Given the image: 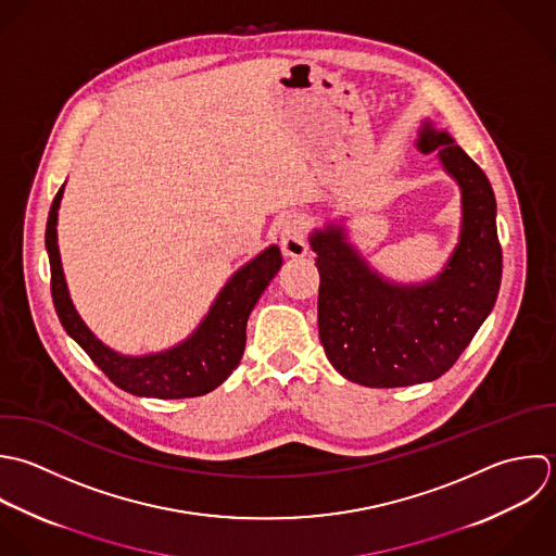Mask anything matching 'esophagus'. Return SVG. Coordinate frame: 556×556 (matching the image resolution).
Instances as JSON below:
<instances>
[{
    "instance_id": "esophagus-1",
    "label": "esophagus",
    "mask_w": 556,
    "mask_h": 556,
    "mask_svg": "<svg viewBox=\"0 0 556 556\" xmlns=\"http://www.w3.org/2000/svg\"><path fill=\"white\" fill-rule=\"evenodd\" d=\"M281 249L288 257L307 255V229L305 220L296 214H290L281 223Z\"/></svg>"
}]
</instances>
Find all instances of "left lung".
Returning a JSON list of instances; mask_svg holds the SVG:
<instances>
[{
	"label": "left lung",
	"instance_id": "obj_1",
	"mask_svg": "<svg viewBox=\"0 0 556 556\" xmlns=\"http://www.w3.org/2000/svg\"><path fill=\"white\" fill-rule=\"evenodd\" d=\"M418 147L435 151L462 188L459 244L435 279L416 286L383 279L333 223L309 238L318 255L325 355L342 377L366 388H405L442 377L472 342L501 290L503 249L488 175L429 121Z\"/></svg>",
	"mask_w": 556,
	"mask_h": 556
}]
</instances>
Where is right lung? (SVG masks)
Segmentation results:
<instances>
[{"label": "right lung", "mask_w": 556, "mask_h": 556, "mask_svg": "<svg viewBox=\"0 0 556 556\" xmlns=\"http://www.w3.org/2000/svg\"><path fill=\"white\" fill-rule=\"evenodd\" d=\"M62 190L64 186H60L47 216L45 247L51 268V299L64 331L116 388L134 396L168 401L203 396L216 390L242 359L249 314L283 264L279 247L264 249L233 273L190 338L162 353L142 357L121 355L94 338L68 299L55 238Z\"/></svg>", "instance_id": "1"}]
</instances>
